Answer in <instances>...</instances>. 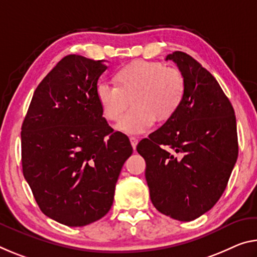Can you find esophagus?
Returning <instances> with one entry per match:
<instances>
[{"label":"esophagus","mask_w":257,"mask_h":257,"mask_svg":"<svg viewBox=\"0 0 257 257\" xmlns=\"http://www.w3.org/2000/svg\"><path fill=\"white\" fill-rule=\"evenodd\" d=\"M130 140V143H132V146H133V149L135 150L136 149V146H137V143H138V141H137V138H135V137H130L129 138Z\"/></svg>","instance_id":"34e87169"}]
</instances>
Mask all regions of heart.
I'll list each match as a JSON object with an SVG mask.
<instances>
[{"mask_svg": "<svg viewBox=\"0 0 257 257\" xmlns=\"http://www.w3.org/2000/svg\"><path fill=\"white\" fill-rule=\"evenodd\" d=\"M115 80L117 85L97 84V100L104 116L116 121L132 99L134 107L116 124L117 130L128 135L148 133L156 119H169L184 98L185 80L182 73L158 62L135 60L117 70Z\"/></svg>", "mask_w": 257, "mask_h": 257, "instance_id": "obj_1", "label": "heart"}]
</instances>
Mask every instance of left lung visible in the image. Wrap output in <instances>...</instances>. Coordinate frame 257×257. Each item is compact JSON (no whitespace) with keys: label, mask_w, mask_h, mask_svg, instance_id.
<instances>
[{"label":"left lung","mask_w":257,"mask_h":257,"mask_svg":"<svg viewBox=\"0 0 257 257\" xmlns=\"http://www.w3.org/2000/svg\"><path fill=\"white\" fill-rule=\"evenodd\" d=\"M166 60H173L184 76V98L138 143L137 152L145 159L154 207L189 222L208 211L225 190L238 158L237 122L221 85L197 60L181 51Z\"/></svg>","instance_id":"left-lung-1"}]
</instances>
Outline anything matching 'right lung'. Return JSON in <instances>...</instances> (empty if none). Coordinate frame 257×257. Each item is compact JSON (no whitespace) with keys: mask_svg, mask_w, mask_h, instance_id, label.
I'll use <instances>...</instances> for the list:
<instances>
[{"mask_svg":"<svg viewBox=\"0 0 257 257\" xmlns=\"http://www.w3.org/2000/svg\"><path fill=\"white\" fill-rule=\"evenodd\" d=\"M105 63L63 58L36 88L22 127L24 177L43 214L67 226H84L108 213L133 153L97 100Z\"/></svg>","mask_w":257,"mask_h":257,"instance_id":"1","label":"right lung"}]
</instances>
